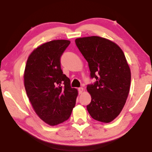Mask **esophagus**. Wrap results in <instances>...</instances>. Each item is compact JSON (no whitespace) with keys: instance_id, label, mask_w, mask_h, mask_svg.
<instances>
[{"instance_id":"esophagus-1","label":"esophagus","mask_w":152,"mask_h":152,"mask_svg":"<svg viewBox=\"0 0 152 152\" xmlns=\"http://www.w3.org/2000/svg\"><path fill=\"white\" fill-rule=\"evenodd\" d=\"M78 93L79 94H81L82 92V91H84V89H83V88H82V87H80V88H78Z\"/></svg>"}]
</instances>
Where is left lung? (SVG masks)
I'll return each instance as SVG.
<instances>
[{"mask_svg": "<svg viewBox=\"0 0 152 152\" xmlns=\"http://www.w3.org/2000/svg\"><path fill=\"white\" fill-rule=\"evenodd\" d=\"M75 43L88 64L91 78L96 79L86 87L92 98L87 110L92 119L112 121L129 92L131 72L124 53L116 43L98 36L78 38Z\"/></svg>", "mask_w": 152, "mask_h": 152, "instance_id": "left-lung-1", "label": "left lung"}]
</instances>
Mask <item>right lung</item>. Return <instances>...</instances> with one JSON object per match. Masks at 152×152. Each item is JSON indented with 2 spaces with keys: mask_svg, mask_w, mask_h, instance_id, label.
<instances>
[{
  "mask_svg": "<svg viewBox=\"0 0 152 152\" xmlns=\"http://www.w3.org/2000/svg\"><path fill=\"white\" fill-rule=\"evenodd\" d=\"M68 40H53L42 44L27 61L24 84L33 109L43 121L56 125L70 118L78 91L61 68L60 59L70 45Z\"/></svg>",
  "mask_w": 152,
  "mask_h": 152,
  "instance_id": "right-lung-1",
  "label": "right lung"
}]
</instances>
